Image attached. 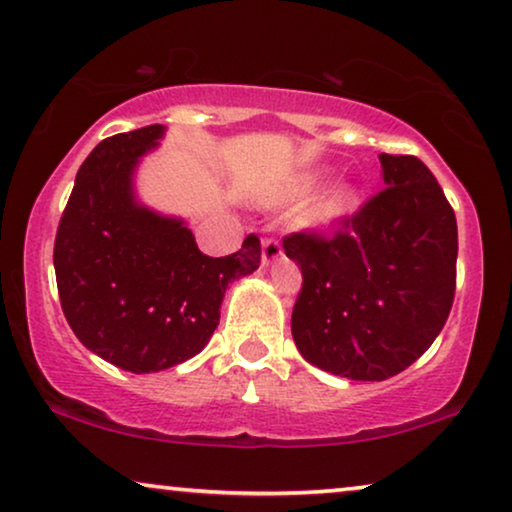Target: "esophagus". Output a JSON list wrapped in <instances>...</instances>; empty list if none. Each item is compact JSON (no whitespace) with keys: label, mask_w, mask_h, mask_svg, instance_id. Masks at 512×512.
Segmentation results:
<instances>
[{"label":"esophagus","mask_w":512,"mask_h":512,"mask_svg":"<svg viewBox=\"0 0 512 512\" xmlns=\"http://www.w3.org/2000/svg\"><path fill=\"white\" fill-rule=\"evenodd\" d=\"M283 255V248L276 239H264L262 241V264L271 266L273 262H278V257Z\"/></svg>","instance_id":"34e87169"}]
</instances>
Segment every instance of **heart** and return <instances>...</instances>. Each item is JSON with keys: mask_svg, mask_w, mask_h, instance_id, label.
I'll use <instances>...</instances> for the list:
<instances>
[{"mask_svg": "<svg viewBox=\"0 0 512 512\" xmlns=\"http://www.w3.org/2000/svg\"><path fill=\"white\" fill-rule=\"evenodd\" d=\"M329 181V169H311L301 174L290 190L285 192V201H306L311 199L322 185ZM359 208V187L350 181H338L322 192L318 199L308 206L301 218V225L308 229H334L352 218Z\"/></svg>", "mask_w": 512, "mask_h": 512, "instance_id": "b5f03b06", "label": "heart"}]
</instances>
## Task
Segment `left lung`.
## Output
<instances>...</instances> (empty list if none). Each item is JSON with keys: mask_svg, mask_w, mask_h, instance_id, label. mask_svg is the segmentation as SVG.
Here are the masks:
<instances>
[{"mask_svg": "<svg viewBox=\"0 0 512 512\" xmlns=\"http://www.w3.org/2000/svg\"><path fill=\"white\" fill-rule=\"evenodd\" d=\"M385 190L334 239L292 234L285 255L304 276L292 311L301 357L350 380H387L429 350L448 320L457 220L413 155H380Z\"/></svg>", "mask_w": 512, "mask_h": 512, "instance_id": "1", "label": "left lung"}]
</instances>
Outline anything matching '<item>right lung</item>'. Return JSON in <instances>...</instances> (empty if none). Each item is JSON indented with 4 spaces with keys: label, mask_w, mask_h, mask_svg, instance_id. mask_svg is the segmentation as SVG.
<instances>
[{
    "label": "right lung",
    "mask_w": 512,
    "mask_h": 512,
    "mask_svg": "<svg viewBox=\"0 0 512 512\" xmlns=\"http://www.w3.org/2000/svg\"><path fill=\"white\" fill-rule=\"evenodd\" d=\"M164 132V125H148L92 150L53 250L60 304L76 338L132 373L171 369L204 350L227 287L262 259L255 234L239 253L208 257L183 218L141 204L136 169Z\"/></svg>",
    "instance_id": "add662e5"
}]
</instances>
